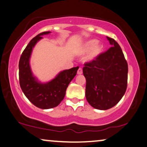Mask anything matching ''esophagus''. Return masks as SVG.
Segmentation results:
<instances>
[{
  "mask_svg": "<svg viewBox=\"0 0 147 147\" xmlns=\"http://www.w3.org/2000/svg\"><path fill=\"white\" fill-rule=\"evenodd\" d=\"M82 73H83V70H82L81 68H79V69H78L77 74H78V75H81Z\"/></svg>",
  "mask_w": 147,
  "mask_h": 147,
  "instance_id": "esophagus-1",
  "label": "esophagus"
}]
</instances>
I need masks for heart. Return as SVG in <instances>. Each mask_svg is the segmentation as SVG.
I'll return each instance as SVG.
<instances>
[{
	"instance_id": "b5f03b06",
	"label": "heart",
	"mask_w": 147,
	"mask_h": 147,
	"mask_svg": "<svg viewBox=\"0 0 147 147\" xmlns=\"http://www.w3.org/2000/svg\"><path fill=\"white\" fill-rule=\"evenodd\" d=\"M103 46L96 40H88L81 47V53L85 54L89 52L86 58L87 62H92L98 58L103 52Z\"/></svg>"
}]
</instances>
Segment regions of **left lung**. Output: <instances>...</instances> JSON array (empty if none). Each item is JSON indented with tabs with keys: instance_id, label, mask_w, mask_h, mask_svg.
<instances>
[{
	"instance_id": "left-lung-1",
	"label": "left lung",
	"mask_w": 147,
	"mask_h": 147,
	"mask_svg": "<svg viewBox=\"0 0 147 147\" xmlns=\"http://www.w3.org/2000/svg\"><path fill=\"white\" fill-rule=\"evenodd\" d=\"M111 46L97 59L85 64V96L94 108L106 110L115 106L127 88L128 64L119 44L107 37Z\"/></svg>"
}]
</instances>
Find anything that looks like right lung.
Wrapping results in <instances>:
<instances>
[{
	"label": "right lung",
	"instance_id": "right-lung-1",
	"mask_svg": "<svg viewBox=\"0 0 147 147\" xmlns=\"http://www.w3.org/2000/svg\"><path fill=\"white\" fill-rule=\"evenodd\" d=\"M45 31L31 40L23 50L19 62L20 87L27 99L39 108L47 109L58 106L63 100L70 81L77 75L78 66L60 72L55 78L42 83L33 75L30 66V57L33 48L42 36L50 34Z\"/></svg>",
	"mask_w": 147,
	"mask_h": 147
}]
</instances>
